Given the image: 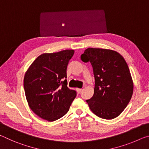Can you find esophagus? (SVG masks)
<instances>
[{"label": "esophagus", "mask_w": 149, "mask_h": 149, "mask_svg": "<svg viewBox=\"0 0 149 149\" xmlns=\"http://www.w3.org/2000/svg\"><path fill=\"white\" fill-rule=\"evenodd\" d=\"M81 89H79V88H77L76 89V91H77V93L78 94H79V93H81Z\"/></svg>", "instance_id": "34e87169"}]
</instances>
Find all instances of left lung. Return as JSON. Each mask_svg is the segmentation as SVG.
<instances>
[{
  "mask_svg": "<svg viewBox=\"0 0 149 149\" xmlns=\"http://www.w3.org/2000/svg\"><path fill=\"white\" fill-rule=\"evenodd\" d=\"M81 60L92 65L94 95L86 101L99 118L118 117L132 99L133 83L129 67L122 55L112 50L88 48Z\"/></svg>",
  "mask_w": 149,
  "mask_h": 149,
  "instance_id": "1",
  "label": "left lung"
}]
</instances>
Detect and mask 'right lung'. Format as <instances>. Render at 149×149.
I'll list each match as a JSON object with an SVG mask.
<instances>
[{"label":"right lung","mask_w":149,"mask_h":149,"mask_svg":"<svg viewBox=\"0 0 149 149\" xmlns=\"http://www.w3.org/2000/svg\"><path fill=\"white\" fill-rule=\"evenodd\" d=\"M74 50L40 55L24 76V87L29 107L38 116L53 122L70 109L76 91L67 87L66 70Z\"/></svg>","instance_id":"add662e5"}]
</instances>
